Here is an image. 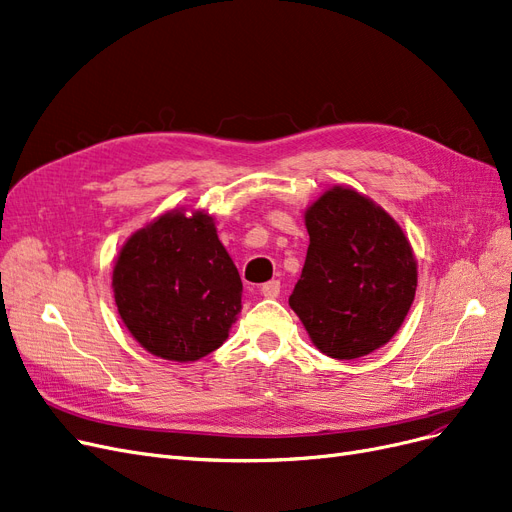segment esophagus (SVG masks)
Masks as SVG:
<instances>
[{"label": "esophagus", "instance_id": "esophagus-1", "mask_svg": "<svg viewBox=\"0 0 512 512\" xmlns=\"http://www.w3.org/2000/svg\"><path fill=\"white\" fill-rule=\"evenodd\" d=\"M261 295L268 299L278 297L280 295V280H270V282H266V285H261Z\"/></svg>", "mask_w": 512, "mask_h": 512}]
</instances>
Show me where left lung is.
Instances as JSON below:
<instances>
[{
  "label": "left lung",
  "instance_id": "1",
  "mask_svg": "<svg viewBox=\"0 0 512 512\" xmlns=\"http://www.w3.org/2000/svg\"><path fill=\"white\" fill-rule=\"evenodd\" d=\"M306 227L310 246L289 306L314 346L339 361L382 348L403 325L418 287L403 230L346 187L320 196Z\"/></svg>",
  "mask_w": 512,
  "mask_h": 512
}]
</instances>
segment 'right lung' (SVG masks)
Listing matches in <instances>:
<instances>
[{
  "label": "right lung",
  "mask_w": 512,
  "mask_h": 512,
  "mask_svg": "<svg viewBox=\"0 0 512 512\" xmlns=\"http://www.w3.org/2000/svg\"><path fill=\"white\" fill-rule=\"evenodd\" d=\"M113 293L137 342L166 361H198L227 337L242 280L217 238L213 217L168 213L124 244Z\"/></svg>",
  "instance_id": "1"
}]
</instances>
